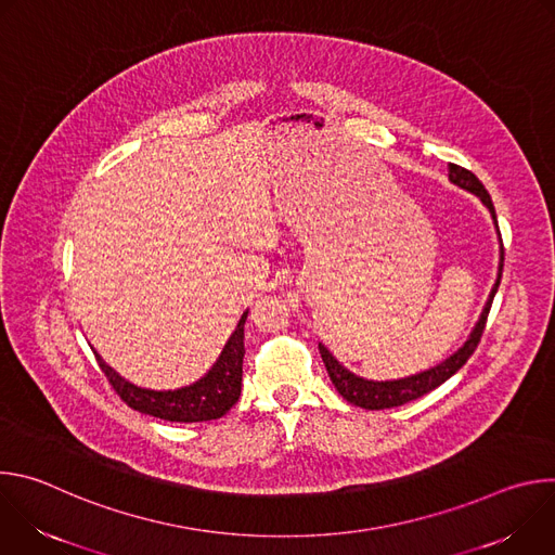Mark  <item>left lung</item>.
Segmentation results:
<instances>
[{"mask_svg":"<svg viewBox=\"0 0 555 555\" xmlns=\"http://www.w3.org/2000/svg\"><path fill=\"white\" fill-rule=\"evenodd\" d=\"M448 180L454 186H459V189H463V191H467L472 195H477L481 199V204L492 215V221H494V228H496V234H499V248H501L499 250V255H501L499 272H496V281L492 285V292H490V296H488V300L483 305V311L479 315L477 325L472 327L467 340L452 356L441 360L439 364H435V366H430L426 371L406 375V377H398V379H366V377H360L353 371H349L347 366H343L334 358V353L323 343H319L323 362L327 366V373H330L336 390L353 406H360V409H366V411H384V409L402 406L406 402H413V400L422 398V395L435 390L439 384L450 379L467 362V358L474 353V349H477V345H479V340L483 336L488 313H490L492 300H494V296L499 292L501 274H503V242H501V230H499V221H496V210H494L490 193L486 191V186L479 182V178L474 176L472 171H467L463 167H456V165H450L448 167Z\"/></svg>","mask_w":555,"mask_h":555,"instance_id":"left-lung-1","label":"left lung"}]
</instances>
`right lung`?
Masks as SVG:
<instances>
[{
	"instance_id": "1",
	"label": "right lung",
	"mask_w": 555,
	"mask_h": 555,
	"mask_svg": "<svg viewBox=\"0 0 555 555\" xmlns=\"http://www.w3.org/2000/svg\"><path fill=\"white\" fill-rule=\"evenodd\" d=\"M248 319V309L242 313L240 323H236L234 332L230 334L228 343L223 345L219 358L215 364L193 384L182 388H169V390H155L135 386L129 379H125L120 373H116L101 356L94 351L99 366L107 375L114 390L120 395V400L142 413L165 422H180V424H193V422H210L223 417L242 395V373H244V325Z\"/></svg>"
}]
</instances>
